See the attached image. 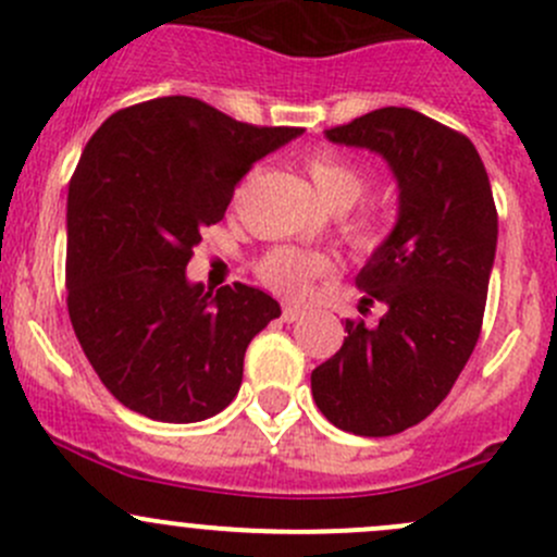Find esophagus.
I'll return each mask as SVG.
<instances>
[{
    "label": "esophagus",
    "mask_w": 557,
    "mask_h": 557,
    "mask_svg": "<svg viewBox=\"0 0 557 557\" xmlns=\"http://www.w3.org/2000/svg\"><path fill=\"white\" fill-rule=\"evenodd\" d=\"M302 313H306V311H302L300 306H284V311H281V319H284L286 324H292V321L300 319Z\"/></svg>",
    "instance_id": "obj_1"
}]
</instances>
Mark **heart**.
I'll list each match as a JSON object with an SVG mask.
<instances>
[{
    "label": "heart",
    "instance_id": "1",
    "mask_svg": "<svg viewBox=\"0 0 557 557\" xmlns=\"http://www.w3.org/2000/svg\"><path fill=\"white\" fill-rule=\"evenodd\" d=\"M306 171L311 176L313 187H317L319 198L335 211L351 209L367 193V187H370V174H367L364 165L335 150L308 154ZM343 231H346V238L357 249H372V246L383 240L386 227H383L377 211L367 209L348 216ZM324 273H330V260L326 257L295 249V246H276V249H271L257 262V276H260L262 284L292 297L308 292L311 281L324 276Z\"/></svg>",
    "mask_w": 557,
    "mask_h": 557
}]
</instances>
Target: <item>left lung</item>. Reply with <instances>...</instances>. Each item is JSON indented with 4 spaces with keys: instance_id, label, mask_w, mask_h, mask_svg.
I'll use <instances>...</instances> for the list:
<instances>
[{
    "instance_id": "obj_1",
    "label": "left lung",
    "mask_w": 557,
    "mask_h": 557,
    "mask_svg": "<svg viewBox=\"0 0 557 557\" xmlns=\"http://www.w3.org/2000/svg\"><path fill=\"white\" fill-rule=\"evenodd\" d=\"M326 139L386 158L399 220L357 276L364 306L377 300L386 313L375 326L346 319V341L311 372V392L343 432L388 437L448 397L478 346L496 203L472 141L416 109H375L330 128Z\"/></svg>"
}]
</instances>
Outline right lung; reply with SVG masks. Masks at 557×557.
<instances>
[{
	"label": "right lung",
	"mask_w": 557,
	"mask_h": 557,
	"mask_svg": "<svg viewBox=\"0 0 557 557\" xmlns=\"http://www.w3.org/2000/svg\"><path fill=\"white\" fill-rule=\"evenodd\" d=\"M300 134L163 96L114 112L85 145L66 200V306L90 367L128 410L195 423L238 394L246 346L278 302L238 281L211 295L185 271L251 165Z\"/></svg>",
	"instance_id": "right-lung-1"
}]
</instances>
